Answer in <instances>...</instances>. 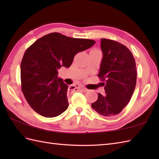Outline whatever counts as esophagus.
Listing matches in <instances>:
<instances>
[{
    "label": "esophagus",
    "instance_id": "34e87169",
    "mask_svg": "<svg viewBox=\"0 0 159 159\" xmlns=\"http://www.w3.org/2000/svg\"><path fill=\"white\" fill-rule=\"evenodd\" d=\"M80 89V87L79 85H76L70 87V90H72L74 92H77V91H79Z\"/></svg>",
    "mask_w": 159,
    "mask_h": 159
}]
</instances>
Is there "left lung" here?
<instances>
[{"instance_id":"8db88e82","label":"left lung","mask_w":159,"mask_h":159,"mask_svg":"<svg viewBox=\"0 0 159 159\" xmlns=\"http://www.w3.org/2000/svg\"><path fill=\"white\" fill-rule=\"evenodd\" d=\"M102 59L98 76L104 81L105 94L92 107L103 116H114L127 105L135 89L137 68L133 54L126 46L111 39H101Z\"/></svg>"}]
</instances>
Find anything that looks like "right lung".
Instances as JSON below:
<instances>
[{
    "label": "right lung",
    "instance_id": "obj_1",
    "mask_svg": "<svg viewBox=\"0 0 159 159\" xmlns=\"http://www.w3.org/2000/svg\"><path fill=\"white\" fill-rule=\"evenodd\" d=\"M96 42L52 33L38 39L26 49L20 65L21 88L27 102L46 117L59 116L69 106L68 85L57 77L58 69L69 67L78 52Z\"/></svg>",
    "mask_w": 159,
    "mask_h": 159
}]
</instances>
